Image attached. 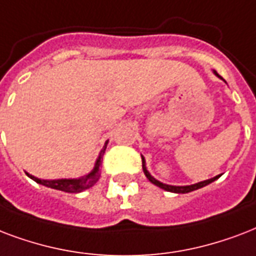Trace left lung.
Segmentation results:
<instances>
[{"mask_svg": "<svg viewBox=\"0 0 256 256\" xmlns=\"http://www.w3.org/2000/svg\"><path fill=\"white\" fill-rule=\"evenodd\" d=\"M214 74L219 77V78H222V77L219 76L216 72H215V70H214ZM142 171H144V174H146V179L150 180L152 184H155V186H158V187L163 188L164 191L174 192V194H188V192L195 191V190H199V188L206 187V186H208V184H211L212 182H215V180L220 178V175H218V176H215V178H211V179H208V180H203V182H199V183L191 184V186H171V184H164V183H162V182H159V180H156L155 178H154V176L150 175V172H148V170H146V159H144V156H142Z\"/></svg>", "mask_w": 256, "mask_h": 256, "instance_id": "8db88e82", "label": "left lung"}]
</instances>
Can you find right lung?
Instances as JSON below:
<instances>
[{"mask_svg":"<svg viewBox=\"0 0 256 256\" xmlns=\"http://www.w3.org/2000/svg\"><path fill=\"white\" fill-rule=\"evenodd\" d=\"M106 146H108V140L106 142L102 150H100L98 154V158L96 159V163H94V167L89 174L84 176H80V178H76V179H53V180H48V179H38L36 176L28 174L26 175L30 178L32 180H34L36 183L41 184V186H45L48 188H53V190H58V191H64L69 192V194H78V192H82L88 188L93 187L94 184L98 182L100 179V168L101 163H102V156L106 154Z\"/></svg>","mask_w":256,"mask_h":256,"instance_id":"obj_1","label":"right lung"}]
</instances>
